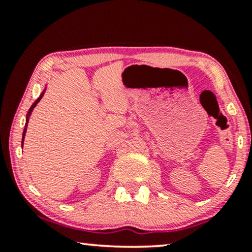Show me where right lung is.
<instances>
[{
	"instance_id": "add662e5",
	"label": "right lung",
	"mask_w": 252,
	"mask_h": 252,
	"mask_svg": "<svg viewBox=\"0 0 252 252\" xmlns=\"http://www.w3.org/2000/svg\"><path fill=\"white\" fill-rule=\"evenodd\" d=\"M42 96H43V94H41V95H40V97H39V98H37V99H36V101L33 103V105H32V106H31V109L29 110V113H27V117H26V125H25V128H24V132H23V142H24V136H25V133H26V129H27V123H29V118H30L31 113H32V111H33V109H34V108H35V105L37 104V103H39V101H40V99H41V98H42ZM23 142H22V143H23Z\"/></svg>"
}]
</instances>
